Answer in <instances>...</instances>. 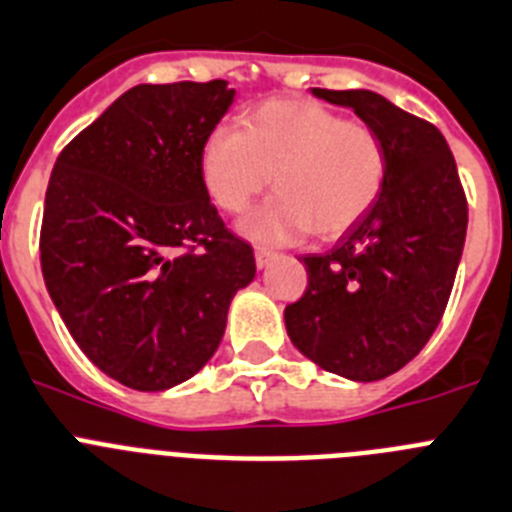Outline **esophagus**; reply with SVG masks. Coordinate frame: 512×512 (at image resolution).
Here are the masks:
<instances>
[{"label":"esophagus","mask_w":512,"mask_h":512,"mask_svg":"<svg viewBox=\"0 0 512 512\" xmlns=\"http://www.w3.org/2000/svg\"><path fill=\"white\" fill-rule=\"evenodd\" d=\"M275 260V252L273 250H265V247H257L255 250V262H257V268H268L270 262Z\"/></svg>","instance_id":"obj_1"}]
</instances>
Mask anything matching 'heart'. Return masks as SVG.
Here are the masks:
<instances>
[{
	"mask_svg": "<svg viewBox=\"0 0 512 512\" xmlns=\"http://www.w3.org/2000/svg\"><path fill=\"white\" fill-rule=\"evenodd\" d=\"M198 170L213 206L242 213L270 182L278 193L242 221L244 237L283 244L314 231L332 239L371 211L386 182V149L373 128L314 100H270L242 128L216 126Z\"/></svg>",
	"mask_w": 512,
	"mask_h": 512,
	"instance_id": "1",
	"label": "heart"
}]
</instances>
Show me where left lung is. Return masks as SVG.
Instances as JSON below:
<instances>
[{
	"label": "left lung",
	"mask_w": 512,
	"mask_h": 512,
	"mask_svg": "<svg viewBox=\"0 0 512 512\" xmlns=\"http://www.w3.org/2000/svg\"><path fill=\"white\" fill-rule=\"evenodd\" d=\"M311 95L350 108L379 133V201L324 255H306L309 286L286 306L291 342L324 371L379 381L425 348L446 311L464 252L466 195L443 133L371 90Z\"/></svg>",
	"instance_id": "left-lung-1"
}]
</instances>
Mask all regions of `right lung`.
Instances as JSON below:
<instances>
[{"instance_id": "1", "label": "right lung", "mask_w": 512, "mask_h": 512, "mask_svg": "<svg viewBox=\"0 0 512 512\" xmlns=\"http://www.w3.org/2000/svg\"><path fill=\"white\" fill-rule=\"evenodd\" d=\"M229 82L136 84L53 164L41 226L48 296L110 379L164 391L219 348L255 255L203 190V139Z\"/></svg>"}]
</instances>
